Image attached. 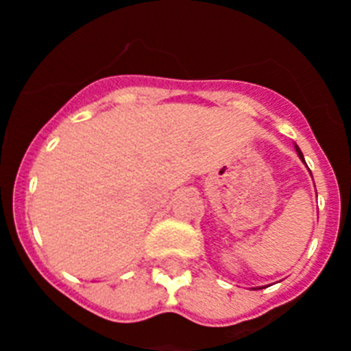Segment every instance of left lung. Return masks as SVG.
Segmentation results:
<instances>
[{
    "instance_id": "8db88e82",
    "label": "left lung",
    "mask_w": 351,
    "mask_h": 351,
    "mask_svg": "<svg viewBox=\"0 0 351 351\" xmlns=\"http://www.w3.org/2000/svg\"><path fill=\"white\" fill-rule=\"evenodd\" d=\"M295 151H297V154H299V158H300V160H302V161H304V156H302V151H300V149H299V145H297V144H295ZM304 163H306V161H304ZM253 290H256V288H253ZM258 290H260V288H258Z\"/></svg>"
}]
</instances>
